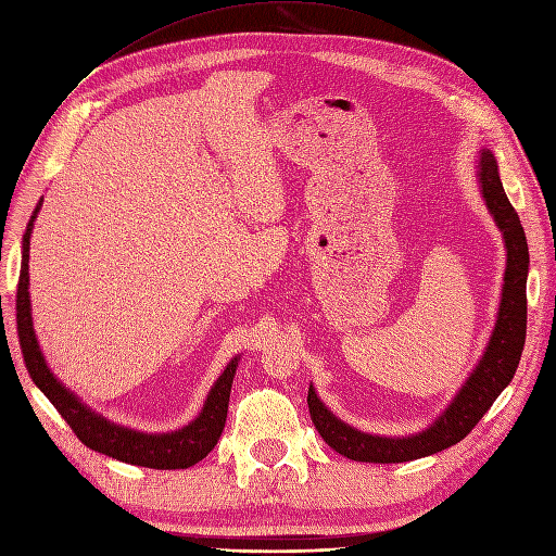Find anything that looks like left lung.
<instances>
[{
	"instance_id": "left-lung-1",
	"label": "left lung",
	"mask_w": 556,
	"mask_h": 556,
	"mask_svg": "<svg viewBox=\"0 0 556 556\" xmlns=\"http://www.w3.org/2000/svg\"><path fill=\"white\" fill-rule=\"evenodd\" d=\"M480 182L482 194L500 230L505 232L507 247V271L502 287V303L497 312V324L491 334L484 357L470 374L457 399L439 416L434 426L426 432L407 439H387L353 430L346 422L334 418L326 405L316 399L314 389L307 391V407L314 428L334 453L353 462L368 464H399L418 457H428L459 443L480 418L491 409L497 395L505 389L518 368L525 334H527V267H530V251H527L525 230L518 213L509 203L505 188L497 174V163L491 151L480 157Z\"/></svg>"
}]
</instances>
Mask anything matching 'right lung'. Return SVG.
<instances>
[{"label":"right lung","instance_id":"add662e5","mask_svg":"<svg viewBox=\"0 0 556 556\" xmlns=\"http://www.w3.org/2000/svg\"><path fill=\"white\" fill-rule=\"evenodd\" d=\"M40 203L36 205L29 226H26V232L22 237V267H20L17 296H15L20 349L24 355V364L29 368L31 380L51 401V405L59 409V414L67 420V426L78 437V441L92 447V451L126 464L157 468V470H176V468L194 466L210 451H213L224 432L237 357L226 366V371L215 382L199 418L192 420L188 428L172 434H142V432L126 430V428L113 426L111 420H105L94 412H90L88 407H84L54 376H51V371L45 364V357L38 349L36 332L31 328L29 235L34 228V219L40 210Z\"/></svg>","mask_w":556,"mask_h":556}]
</instances>
